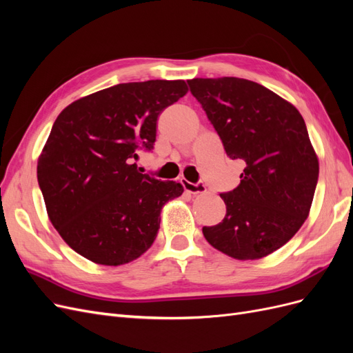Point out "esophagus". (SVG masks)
<instances>
[{
    "mask_svg": "<svg viewBox=\"0 0 353 353\" xmlns=\"http://www.w3.org/2000/svg\"><path fill=\"white\" fill-rule=\"evenodd\" d=\"M181 184H183L184 190L187 191V193H191V194H205L206 193V185L203 183H197V184H193L190 183V181L187 179H181Z\"/></svg>",
    "mask_w": 353,
    "mask_h": 353,
    "instance_id": "34e87169",
    "label": "esophagus"
}]
</instances>
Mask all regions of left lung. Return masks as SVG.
<instances>
[{
	"mask_svg": "<svg viewBox=\"0 0 353 353\" xmlns=\"http://www.w3.org/2000/svg\"><path fill=\"white\" fill-rule=\"evenodd\" d=\"M190 91L206 112L227 156L243 160L240 184L219 194L227 215L203 236L234 259H261L303 225L319 165L302 114L253 81L196 78Z\"/></svg>",
	"mask_w": 353,
	"mask_h": 353,
	"instance_id": "8db88e82",
	"label": "left lung"
}]
</instances>
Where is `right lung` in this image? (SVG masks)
<instances>
[{"label": "right lung", "mask_w": 353, "mask_h": 353, "mask_svg": "<svg viewBox=\"0 0 353 353\" xmlns=\"http://www.w3.org/2000/svg\"><path fill=\"white\" fill-rule=\"evenodd\" d=\"M184 81L128 82L69 104L38 159V184L61 239L100 265L131 262L150 248L165 203L183 194L175 181L141 174L157 117L184 97Z\"/></svg>", "instance_id": "right-lung-1"}]
</instances>
